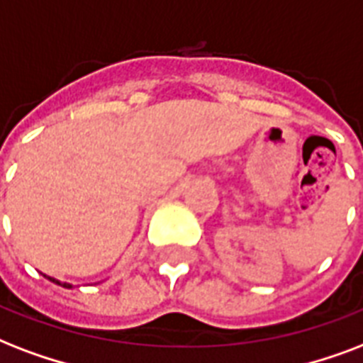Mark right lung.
Returning a JSON list of instances; mask_svg holds the SVG:
<instances>
[{"mask_svg": "<svg viewBox=\"0 0 363 363\" xmlns=\"http://www.w3.org/2000/svg\"><path fill=\"white\" fill-rule=\"evenodd\" d=\"M50 280V282H55V284H58V286H64V288H72V284H66V282H58V280H55V278H50V277H47Z\"/></svg>", "mask_w": 363, "mask_h": 363, "instance_id": "obj_1", "label": "right lung"}]
</instances>
